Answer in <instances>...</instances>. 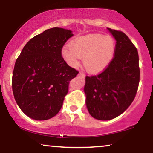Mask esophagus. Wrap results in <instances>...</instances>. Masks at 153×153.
<instances>
[{
    "label": "esophagus",
    "mask_w": 153,
    "mask_h": 153,
    "mask_svg": "<svg viewBox=\"0 0 153 153\" xmlns=\"http://www.w3.org/2000/svg\"><path fill=\"white\" fill-rule=\"evenodd\" d=\"M79 76L83 77V78H84V77L85 76V75L84 73H83V72H80V73H79Z\"/></svg>",
    "instance_id": "esophagus-1"
}]
</instances>
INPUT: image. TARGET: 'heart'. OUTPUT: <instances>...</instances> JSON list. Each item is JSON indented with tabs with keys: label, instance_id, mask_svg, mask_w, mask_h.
<instances>
[{
	"label": "heart",
	"instance_id": "1",
	"mask_svg": "<svg viewBox=\"0 0 153 153\" xmlns=\"http://www.w3.org/2000/svg\"><path fill=\"white\" fill-rule=\"evenodd\" d=\"M116 41L111 36L95 34L81 37L64 46L62 56L69 65L77 68L81 58L89 72H102L114 58Z\"/></svg>",
	"mask_w": 153,
	"mask_h": 153
}]
</instances>
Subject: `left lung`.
I'll return each mask as SVG.
<instances>
[{
	"instance_id": "8db88e82",
	"label": "left lung",
	"mask_w": 153,
	"mask_h": 153,
	"mask_svg": "<svg viewBox=\"0 0 153 153\" xmlns=\"http://www.w3.org/2000/svg\"><path fill=\"white\" fill-rule=\"evenodd\" d=\"M107 30L116 40L114 58L101 73L86 76L84 87L88 110L100 120H111L127 109L140 81L137 49L122 31Z\"/></svg>"
}]
</instances>
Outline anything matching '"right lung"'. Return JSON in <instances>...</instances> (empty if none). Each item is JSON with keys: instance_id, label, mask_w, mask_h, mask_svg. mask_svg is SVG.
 I'll return each instance as SVG.
<instances>
[{"instance_id": "right-lung-1", "label": "right lung", "mask_w": 153, "mask_h": 153, "mask_svg": "<svg viewBox=\"0 0 153 153\" xmlns=\"http://www.w3.org/2000/svg\"><path fill=\"white\" fill-rule=\"evenodd\" d=\"M72 36L66 29H47L30 39L16 59L12 91L16 104L30 118L48 120L61 108L70 81L79 73L62 56V47Z\"/></svg>"}]
</instances>
